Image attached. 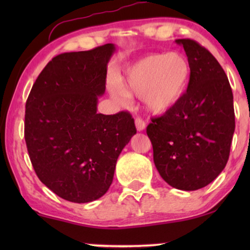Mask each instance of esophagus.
<instances>
[{
  "instance_id": "esophagus-1",
  "label": "esophagus",
  "mask_w": 250,
  "mask_h": 250,
  "mask_svg": "<svg viewBox=\"0 0 250 250\" xmlns=\"http://www.w3.org/2000/svg\"><path fill=\"white\" fill-rule=\"evenodd\" d=\"M135 126H136V129H138L139 132H141V131H143V129L146 128V123H145V121H143L142 118L138 117V118L135 119Z\"/></svg>"
}]
</instances>
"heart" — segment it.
Listing matches in <instances>:
<instances>
[{
	"mask_svg": "<svg viewBox=\"0 0 250 250\" xmlns=\"http://www.w3.org/2000/svg\"><path fill=\"white\" fill-rule=\"evenodd\" d=\"M189 78L190 64L183 54L152 53L128 68L123 91H112V94L121 98H145L149 111L164 114L182 98Z\"/></svg>",
	"mask_w": 250,
	"mask_h": 250,
	"instance_id": "obj_1",
	"label": "heart"
}]
</instances>
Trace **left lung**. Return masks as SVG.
Here are the masks:
<instances>
[{"label":"left lung","mask_w":250,"mask_h":250,"mask_svg":"<svg viewBox=\"0 0 250 250\" xmlns=\"http://www.w3.org/2000/svg\"><path fill=\"white\" fill-rule=\"evenodd\" d=\"M190 64L187 92L146 127L153 163L164 181L179 190L206 187L227 165L234 133L233 94L223 68L196 41L176 40Z\"/></svg>","instance_id":"left-lung-1"}]
</instances>
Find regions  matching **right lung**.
I'll list each match as a JSON object with an SVG mask.
<instances>
[{
	"mask_svg": "<svg viewBox=\"0 0 250 250\" xmlns=\"http://www.w3.org/2000/svg\"><path fill=\"white\" fill-rule=\"evenodd\" d=\"M115 51L114 44H104L54 57L27 99L30 162L41 182L71 203H90L107 192L118 156L136 133L129 112H97Z\"/></svg>",
	"mask_w": 250,
	"mask_h": 250,
	"instance_id": "right-lung-1",
	"label": "right lung"
}]
</instances>
